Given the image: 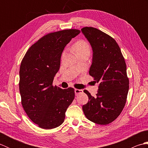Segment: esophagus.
I'll list each match as a JSON object with an SVG mask.
<instances>
[{"instance_id":"esophagus-1","label":"esophagus","mask_w":148,"mask_h":148,"mask_svg":"<svg viewBox=\"0 0 148 148\" xmlns=\"http://www.w3.org/2000/svg\"><path fill=\"white\" fill-rule=\"evenodd\" d=\"M74 92H75V95H78V94L83 93V90L75 89V90H74Z\"/></svg>"}]
</instances>
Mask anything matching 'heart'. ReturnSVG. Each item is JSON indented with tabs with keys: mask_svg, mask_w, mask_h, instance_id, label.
<instances>
[{
	"mask_svg": "<svg viewBox=\"0 0 148 148\" xmlns=\"http://www.w3.org/2000/svg\"><path fill=\"white\" fill-rule=\"evenodd\" d=\"M74 48L76 49L77 54L84 51H90V46L88 43L83 40H80L75 44Z\"/></svg>",
	"mask_w": 148,
	"mask_h": 148,
	"instance_id": "obj_1",
	"label": "heart"
}]
</instances>
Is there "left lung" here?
<instances>
[{
    "label": "left lung",
    "instance_id": "obj_1",
    "mask_svg": "<svg viewBox=\"0 0 148 148\" xmlns=\"http://www.w3.org/2000/svg\"><path fill=\"white\" fill-rule=\"evenodd\" d=\"M81 32L92 46V62L89 74L99 83L97 97L88 92V102L83 106L86 117L99 125H108L121 114L127 98L129 80L127 65L116 40L93 27Z\"/></svg>",
    "mask_w": 148,
    "mask_h": 148
}]
</instances>
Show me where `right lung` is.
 <instances>
[{"label":"right lung","instance_id":"right-lung-1","mask_svg":"<svg viewBox=\"0 0 148 148\" xmlns=\"http://www.w3.org/2000/svg\"><path fill=\"white\" fill-rule=\"evenodd\" d=\"M79 33L69 29L47 34L28 49L21 61L19 83L21 104L31 120L44 129L62 125L74 99V88L63 90L52 83L65 47Z\"/></svg>","mask_w":148,"mask_h":148}]
</instances>
